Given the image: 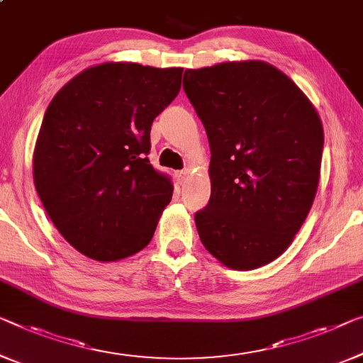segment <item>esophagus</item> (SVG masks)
I'll return each mask as SVG.
<instances>
[{
  "mask_svg": "<svg viewBox=\"0 0 363 363\" xmlns=\"http://www.w3.org/2000/svg\"><path fill=\"white\" fill-rule=\"evenodd\" d=\"M187 177H189V171L187 169H182V171H177L176 172V179H177V182L181 184V186H182L184 182H186Z\"/></svg>",
  "mask_w": 363,
  "mask_h": 363,
  "instance_id": "obj_1",
  "label": "esophagus"
}]
</instances>
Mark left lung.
Wrapping results in <instances>:
<instances>
[{
    "mask_svg": "<svg viewBox=\"0 0 363 363\" xmlns=\"http://www.w3.org/2000/svg\"><path fill=\"white\" fill-rule=\"evenodd\" d=\"M184 91L210 143L212 194L200 241L236 270L277 259L298 233L320 182L324 132L310 99L266 62L186 69Z\"/></svg>",
    "mask_w": 363,
    "mask_h": 363,
    "instance_id": "left-lung-1",
    "label": "left lung"
}]
</instances>
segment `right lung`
Segmentation results:
<instances>
[{
  "label": "right lung",
  "mask_w": 363,
  "mask_h": 363,
  "mask_svg": "<svg viewBox=\"0 0 363 363\" xmlns=\"http://www.w3.org/2000/svg\"><path fill=\"white\" fill-rule=\"evenodd\" d=\"M182 68L102 63L58 91L34 150V184L74 250L109 262L142 251L171 202L150 164L151 123L174 101Z\"/></svg>",
  "instance_id": "1"
}]
</instances>
